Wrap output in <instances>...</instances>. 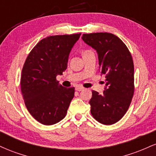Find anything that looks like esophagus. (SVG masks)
<instances>
[{
  "mask_svg": "<svg viewBox=\"0 0 156 156\" xmlns=\"http://www.w3.org/2000/svg\"><path fill=\"white\" fill-rule=\"evenodd\" d=\"M83 88L82 87H80V86H78V87H76V90L78 91V92H80V91H82Z\"/></svg>",
  "mask_w": 156,
  "mask_h": 156,
  "instance_id": "1",
  "label": "esophagus"
}]
</instances>
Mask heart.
<instances>
[{"instance_id": "b5f03b06", "label": "heart", "mask_w": 156, "mask_h": 156, "mask_svg": "<svg viewBox=\"0 0 156 156\" xmlns=\"http://www.w3.org/2000/svg\"><path fill=\"white\" fill-rule=\"evenodd\" d=\"M89 52H90V51H84V53H83V54H86V53H89Z\"/></svg>"}]
</instances>
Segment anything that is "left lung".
<instances>
[{
	"mask_svg": "<svg viewBox=\"0 0 156 156\" xmlns=\"http://www.w3.org/2000/svg\"><path fill=\"white\" fill-rule=\"evenodd\" d=\"M82 39L97 51L100 73L105 76L102 94L92 91L91 114L103 125L116 123L129 108L134 92V67L129 50L110 33L84 34Z\"/></svg>",
	"mask_w": 156,
	"mask_h": 156,
	"instance_id": "obj_1",
	"label": "left lung"
}]
</instances>
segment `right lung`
<instances>
[{"label": "right lung", "instance_id": "obj_1", "mask_svg": "<svg viewBox=\"0 0 156 156\" xmlns=\"http://www.w3.org/2000/svg\"><path fill=\"white\" fill-rule=\"evenodd\" d=\"M80 34L55 35L39 41L27 57L20 87L25 104L39 122L51 125L64 119L75 88L62 87L56 80L67 67L71 50Z\"/></svg>", "mask_w": 156, "mask_h": 156}]
</instances>
